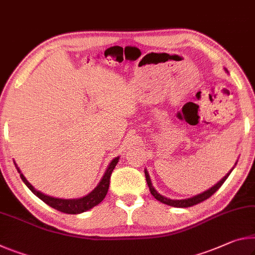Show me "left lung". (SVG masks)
<instances>
[{
  "instance_id": "8db88e82",
  "label": "left lung",
  "mask_w": 255,
  "mask_h": 255,
  "mask_svg": "<svg viewBox=\"0 0 255 255\" xmlns=\"http://www.w3.org/2000/svg\"><path fill=\"white\" fill-rule=\"evenodd\" d=\"M230 172H232V170H230ZM230 172H228L227 175H226L224 178H222L219 183L216 184L213 187H211L210 189H208V191H205L203 193L199 194V195L194 196V197H191V199H186V200H170V199H167V197H164L162 195H160L159 193H157L154 187L152 186V183L151 180H149V176L147 171L145 170V177H146V181H147V185H148V188H149V192H151V194L153 196L155 197V199L157 201L162 202V203L164 204H168V205H171V207H176V208H188V207H193V205H196L201 203V202L205 201L207 199H209L210 196H212L213 194H215L218 189H219L221 187V185L225 183V180L228 178V176L230 175Z\"/></svg>"
}]
</instances>
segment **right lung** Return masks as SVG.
Wrapping results in <instances>:
<instances>
[{
    "label": "right lung",
    "instance_id": "add662e5",
    "mask_svg": "<svg viewBox=\"0 0 255 255\" xmlns=\"http://www.w3.org/2000/svg\"><path fill=\"white\" fill-rule=\"evenodd\" d=\"M119 157H116L111 161L110 165L107 169L106 173H104L102 180L100 181V184L98 185L94 191L91 192L88 195L82 197V199H77V200H62V199H55V197H51L47 195H44L43 193H40L31 186L28 181L26 180L23 175H20L23 183L26 184L28 188L33 192L38 199L42 200L43 202H45L47 205H50L51 208H53L55 210H58L60 212H64V213H70V215H77V213H82L87 211V210L92 209L95 205H98L99 203L103 201L104 197H106L108 189H109V185H110V178L112 175V171L118 163ZM18 169V168H17ZM19 171V169H18ZM20 172V171H19Z\"/></svg>",
    "mask_w": 255,
    "mask_h": 255
}]
</instances>
